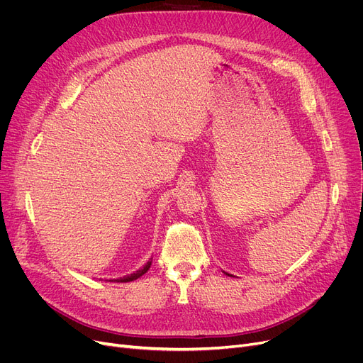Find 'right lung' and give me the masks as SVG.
<instances>
[{"instance_id": "1", "label": "right lung", "mask_w": 363, "mask_h": 363, "mask_svg": "<svg viewBox=\"0 0 363 363\" xmlns=\"http://www.w3.org/2000/svg\"><path fill=\"white\" fill-rule=\"evenodd\" d=\"M150 266H151V260H148V262L144 264V268L138 269L137 272H133V274L126 275V277L119 278V279H114V281H116V282H129V281H133V279H138L140 277H143V275L150 269Z\"/></svg>"}]
</instances>
